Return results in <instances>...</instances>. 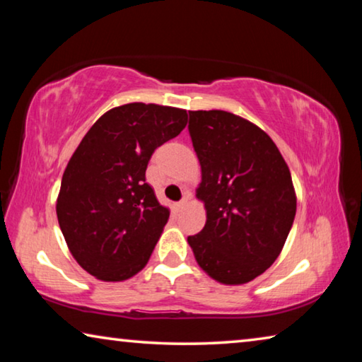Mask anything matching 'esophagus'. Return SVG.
<instances>
[{"label": "esophagus", "mask_w": 362, "mask_h": 362, "mask_svg": "<svg viewBox=\"0 0 362 362\" xmlns=\"http://www.w3.org/2000/svg\"><path fill=\"white\" fill-rule=\"evenodd\" d=\"M187 201H188V198H183L182 201H179V203H177V209H183V207H185V204H187Z\"/></svg>", "instance_id": "1"}]
</instances>
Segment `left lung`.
I'll return each mask as SVG.
<instances>
[{
	"label": "left lung",
	"instance_id": "1",
	"mask_svg": "<svg viewBox=\"0 0 362 362\" xmlns=\"http://www.w3.org/2000/svg\"><path fill=\"white\" fill-rule=\"evenodd\" d=\"M201 164L196 198L206 225L188 236L198 265L222 284H244L273 265L296 217L297 198L283 155L259 126L223 110L188 112Z\"/></svg>",
	"mask_w": 362,
	"mask_h": 362
}]
</instances>
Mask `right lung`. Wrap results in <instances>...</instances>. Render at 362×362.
Returning <instances> with one entry per match:
<instances>
[{"instance_id":"right-lung-1","label":"right lung","mask_w":362,"mask_h":362,"mask_svg":"<svg viewBox=\"0 0 362 362\" xmlns=\"http://www.w3.org/2000/svg\"><path fill=\"white\" fill-rule=\"evenodd\" d=\"M187 118L180 108L126 103L102 115L70 158L57 218L71 255L97 279H129L148 262L169 209L158 203L145 170Z\"/></svg>"}]
</instances>
